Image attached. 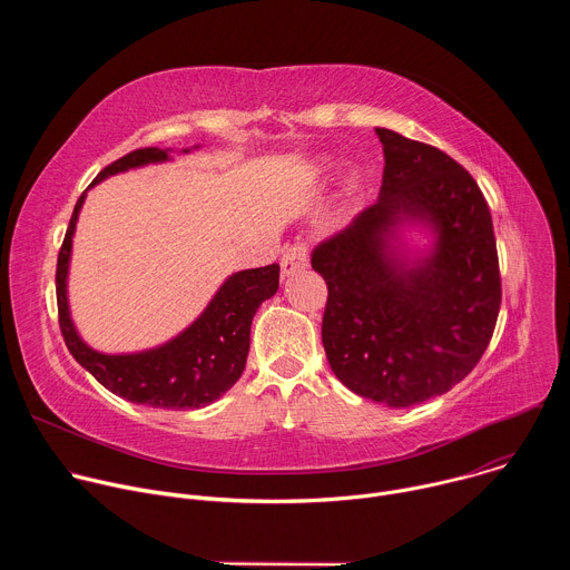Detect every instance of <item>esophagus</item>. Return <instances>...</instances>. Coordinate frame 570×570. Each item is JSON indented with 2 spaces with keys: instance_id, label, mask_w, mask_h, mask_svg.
<instances>
[{
  "instance_id": "1",
  "label": "esophagus",
  "mask_w": 570,
  "mask_h": 570,
  "mask_svg": "<svg viewBox=\"0 0 570 570\" xmlns=\"http://www.w3.org/2000/svg\"><path fill=\"white\" fill-rule=\"evenodd\" d=\"M308 266V248L304 243H295V246L286 248L284 257H282V273L284 277H291L299 271H304Z\"/></svg>"
}]
</instances>
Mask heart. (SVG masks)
Listing matches in <instances>:
<instances>
[{
	"label": "heart",
	"mask_w": 570,
	"mask_h": 570,
	"mask_svg": "<svg viewBox=\"0 0 570 570\" xmlns=\"http://www.w3.org/2000/svg\"><path fill=\"white\" fill-rule=\"evenodd\" d=\"M322 169H327V165H322Z\"/></svg>",
	"instance_id": "b5f03b06"
}]
</instances>
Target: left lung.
<instances>
[{
    "mask_svg": "<svg viewBox=\"0 0 570 570\" xmlns=\"http://www.w3.org/2000/svg\"><path fill=\"white\" fill-rule=\"evenodd\" d=\"M379 200L322 240L311 266L327 282L322 345L352 392L390 409L449 392L480 361L501 308L492 214L478 183L444 150L376 128ZM422 222L434 250L417 263L393 246Z\"/></svg>",
    "mask_w": 570,
    "mask_h": 570,
    "instance_id": "8db88e82",
    "label": "left lung"
}]
</instances>
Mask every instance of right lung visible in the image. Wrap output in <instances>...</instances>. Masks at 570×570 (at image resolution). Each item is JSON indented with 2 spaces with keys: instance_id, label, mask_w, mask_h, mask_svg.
<instances>
[{
  "instance_id": "obj_1",
  "label": "right lung",
  "mask_w": 570,
  "mask_h": 570,
  "mask_svg": "<svg viewBox=\"0 0 570 570\" xmlns=\"http://www.w3.org/2000/svg\"><path fill=\"white\" fill-rule=\"evenodd\" d=\"M187 153V150H185ZM169 148H137L108 165L90 187L108 176L137 169L153 161H167ZM86 194H80L56 266V299L60 334L69 354L83 365L104 387L132 403L150 409L191 411L223 396L243 374L250 350V327L257 308L279 288V266L240 271L212 297L196 322L155 350L137 354H101L80 341L69 317L67 271L71 257V236Z\"/></svg>"
}]
</instances>
